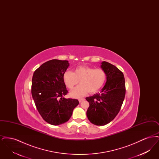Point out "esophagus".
<instances>
[{
    "mask_svg": "<svg viewBox=\"0 0 159 159\" xmlns=\"http://www.w3.org/2000/svg\"><path fill=\"white\" fill-rule=\"evenodd\" d=\"M85 99L84 98H80L79 99V102H82L83 101H84Z\"/></svg>",
    "mask_w": 159,
    "mask_h": 159,
    "instance_id": "esophagus-1",
    "label": "esophagus"
}]
</instances>
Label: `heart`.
<instances>
[{
    "instance_id": "1",
    "label": "heart",
    "mask_w": 159,
    "mask_h": 159,
    "mask_svg": "<svg viewBox=\"0 0 159 159\" xmlns=\"http://www.w3.org/2000/svg\"><path fill=\"white\" fill-rule=\"evenodd\" d=\"M107 77L106 71L102 68L80 66L75 68L73 73L68 70L65 71L62 79L66 87L70 89L80 82V84L70 92L71 97L79 98L88 92L93 93L99 91L105 84Z\"/></svg>"
}]
</instances>
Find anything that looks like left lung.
Masks as SVG:
<instances>
[{"label":"left lung","mask_w":159,"mask_h":159,"mask_svg":"<svg viewBox=\"0 0 159 159\" xmlns=\"http://www.w3.org/2000/svg\"><path fill=\"white\" fill-rule=\"evenodd\" d=\"M101 64V68L107 73L106 84L101 93L86 98L89 103L87 117L97 126L106 125L116 117L126 93L125 77L121 71L108 62L103 61Z\"/></svg>","instance_id":"8db88e82"}]
</instances>
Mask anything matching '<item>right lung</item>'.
Wrapping results in <instances>:
<instances>
[{
	"label": "right lung",
	"mask_w": 159,
	"mask_h": 159,
	"mask_svg": "<svg viewBox=\"0 0 159 159\" xmlns=\"http://www.w3.org/2000/svg\"><path fill=\"white\" fill-rule=\"evenodd\" d=\"M69 66L68 61L52 60L42 64L32 77L31 94L43 119L52 125L68 121L79 104L76 99L63 97L68 91L62 76Z\"/></svg>",
	"instance_id": "obj_1"
}]
</instances>
